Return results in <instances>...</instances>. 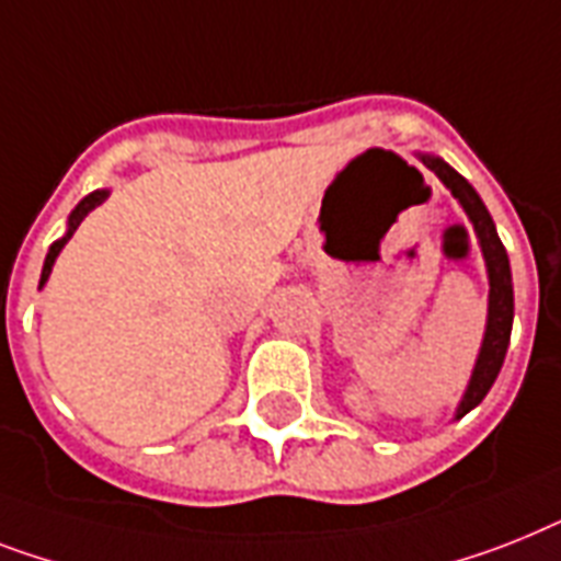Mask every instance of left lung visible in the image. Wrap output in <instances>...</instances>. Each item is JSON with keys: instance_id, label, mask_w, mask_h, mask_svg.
<instances>
[{"instance_id": "obj_1", "label": "left lung", "mask_w": 561, "mask_h": 561, "mask_svg": "<svg viewBox=\"0 0 561 561\" xmlns=\"http://www.w3.org/2000/svg\"><path fill=\"white\" fill-rule=\"evenodd\" d=\"M421 161L444 181L446 190L458 198L463 213L470 216L478 244H481V253H484L486 276H490V308H486L484 343H481V352H478L476 368H472L470 386L463 391L461 407L455 412V417H463V414L476 409L486 398V391H490V386L495 383V377L502 371L504 354H507L510 345V331H513V276H510L507 250H504L502 239L495 233L493 218H490L484 202L478 198L470 181L458 175L449 163H444L435 154H421Z\"/></svg>"}]
</instances>
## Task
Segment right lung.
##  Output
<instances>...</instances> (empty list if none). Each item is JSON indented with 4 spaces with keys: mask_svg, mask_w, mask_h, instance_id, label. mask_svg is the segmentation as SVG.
I'll use <instances>...</instances> for the list:
<instances>
[{
    "mask_svg": "<svg viewBox=\"0 0 561 561\" xmlns=\"http://www.w3.org/2000/svg\"><path fill=\"white\" fill-rule=\"evenodd\" d=\"M106 195H108L106 190H98V193L85 195L83 202H80V204H77V207H75V213H71V216H68V230H66V236H62V239H59V241H54L51 250H48V256H45L43 276H39V288H43L45 282H48V276H51V267H54V262H57L59 250L66 248V241L71 239V236H75V230H77V227H80V221H83V218L89 216L91 209L98 207V204L106 202Z\"/></svg>",
    "mask_w": 561,
    "mask_h": 561,
    "instance_id": "1",
    "label": "right lung"
}]
</instances>
